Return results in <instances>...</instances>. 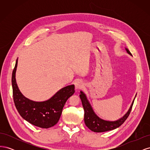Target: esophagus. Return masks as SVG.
<instances>
[{"label": "esophagus", "mask_w": 150, "mask_h": 150, "mask_svg": "<svg viewBox=\"0 0 150 150\" xmlns=\"http://www.w3.org/2000/svg\"><path fill=\"white\" fill-rule=\"evenodd\" d=\"M74 85H75L76 89H79L83 88L84 84L83 83V81H81V80H77L75 81Z\"/></svg>", "instance_id": "1"}]
</instances>
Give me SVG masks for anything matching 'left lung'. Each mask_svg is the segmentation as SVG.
<instances>
[{
	"instance_id": "8db88e82",
	"label": "left lung",
	"mask_w": 150,
	"mask_h": 150,
	"mask_svg": "<svg viewBox=\"0 0 150 150\" xmlns=\"http://www.w3.org/2000/svg\"><path fill=\"white\" fill-rule=\"evenodd\" d=\"M126 52H128L131 56H132V54L129 52V50L125 48ZM137 96V95H136ZM135 96V98H136ZM79 96L81 98V102L83 104V106L84 110V122L85 125L91 131H94V132L96 133H100V132H104V131H110L112 129H115L117 128L120 127L123 122L126 121V120L128 118L129 116L130 112L132 109L134 100L132 102V104L126 114L122 116L121 118L117 120L116 121H106L104 120L100 117H99L95 112H94L93 108L91 106V104L88 100L87 97H86V94L83 92L80 91Z\"/></svg>"
}]
</instances>
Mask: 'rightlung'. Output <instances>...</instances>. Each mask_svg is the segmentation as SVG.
Instances as JSON below:
<instances>
[{
    "mask_svg": "<svg viewBox=\"0 0 150 150\" xmlns=\"http://www.w3.org/2000/svg\"><path fill=\"white\" fill-rule=\"evenodd\" d=\"M17 66L16 60L12 75L13 98L17 111L23 118L34 126L49 128L57 123L66 101L75 92L74 85H69L59 91L47 101L36 102L22 94L16 80Z\"/></svg>",
    "mask_w": 150,
    "mask_h": 150,
    "instance_id": "add662e5",
    "label": "right lung"
}]
</instances>
